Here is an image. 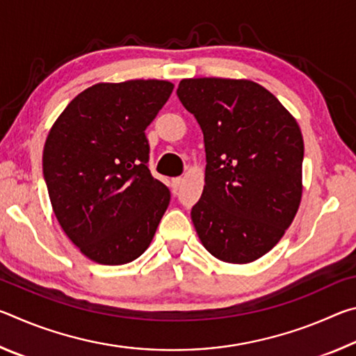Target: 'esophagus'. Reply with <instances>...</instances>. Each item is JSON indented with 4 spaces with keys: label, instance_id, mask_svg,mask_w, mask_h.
I'll return each instance as SVG.
<instances>
[{
    "label": "esophagus",
    "instance_id": "34e87169",
    "mask_svg": "<svg viewBox=\"0 0 356 356\" xmlns=\"http://www.w3.org/2000/svg\"><path fill=\"white\" fill-rule=\"evenodd\" d=\"M182 182H184L182 177H174L172 179V191H174V195H176L177 190L180 188V185H182Z\"/></svg>",
    "mask_w": 356,
    "mask_h": 356
}]
</instances>
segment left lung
I'll list each match as a JSON object with an SVG mask.
<instances>
[{
	"mask_svg": "<svg viewBox=\"0 0 356 356\" xmlns=\"http://www.w3.org/2000/svg\"><path fill=\"white\" fill-rule=\"evenodd\" d=\"M177 97L206 146V185L191 220L210 254L248 264L268 252L301 201L303 136L297 120L261 84L227 78L182 80Z\"/></svg>",
	"mask_w": 356,
	"mask_h": 356,
	"instance_id": "8db88e82",
	"label": "left lung"
}]
</instances>
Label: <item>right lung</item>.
Wrapping results in <instances>:
<instances>
[{
  "instance_id": "1",
  "label": "right lung",
  "mask_w": 356,
  "mask_h": 356,
  "mask_svg": "<svg viewBox=\"0 0 356 356\" xmlns=\"http://www.w3.org/2000/svg\"><path fill=\"white\" fill-rule=\"evenodd\" d=\"M172 89L160 80L94 84L48 134L42 166L53 210L94 262L140 257L170 206V190L149 171L146 129Z\"/></svg>"
}]
</instances>
